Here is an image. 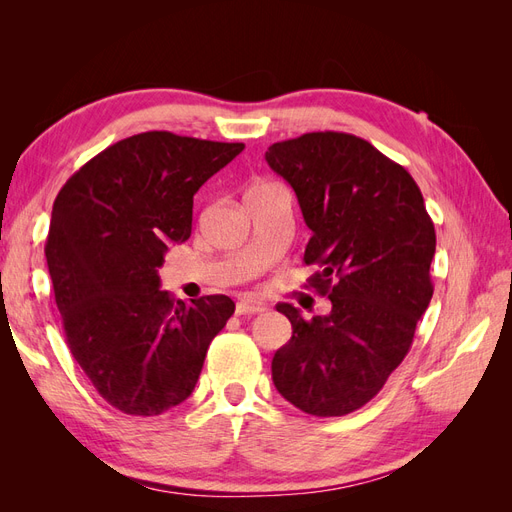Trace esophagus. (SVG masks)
<instances>
[{
	"label": "esophagus",
	"mask_w": 512,
	"mask_h": 512,
	"mask_svg": "<svg viewBox=\"0 0 512 512\" xmlns=\"http://www.w3.org/2000/svg\"><path fill=\"white\" fill-rule=\"evenodd\" d=\"M267 305L262 301H256V299H245V301H239L237 307H235V314L237 316H252V314H260L265 312Z\"/></svg>",
	"instance_id": "esophagus-1"
}]
</instances>
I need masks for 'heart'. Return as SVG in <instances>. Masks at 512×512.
<instances>
[{
	"label": "heart",
	"instance_id": "b5f03b06",
	"mask_svg": "<svg viewBox=\"0 0 512 512\" xmlns=\"http://www.w3.org/2000/svg\"><path fill=\"white\" fill-rule=\"evenodd\" d=\"M265 188H271V185L269 183H254L247 192H256V190H265Z\"/></svg>",
	"mask_w": 512,
	"mask_h": 512
}]
</instances>
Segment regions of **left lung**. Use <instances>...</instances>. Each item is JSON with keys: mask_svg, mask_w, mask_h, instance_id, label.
Segmentation results:
<instances>
[{"mask_svg": "<svg viewBox=\"0 0 512 512\" xmlns=\"http://www.w3.org/2000/svg\"><path fill=\"white\" fill-rule=\"evenodd\" d=\"M273 173L297 194L312 239L305 265L329 294L331 312L305 320L277 305L292 324L275 352V389L314 416H344L376 397L412 346L433 286L436 230L404 166L344 132H309L265 153Z\"/></svg>", "mask_w": 512, "mask_h": 512, "instance_id": "obj_1", "label": "left lung"}]
</instances>
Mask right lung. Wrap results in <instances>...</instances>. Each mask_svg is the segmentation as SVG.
Returning a JSON list of instances; mask_svg holds the SVG:
<instances>
[{
  "instance_id": "add662e5",
  "label": "right lung",
  "mask_w": 512,
  "mask_h": 512,
  "mask_svg": "<svg viewBox=\"0 0 512 512\" xmlns=\"http://www.w3.org/2000/svg\"><path fill=\"white\" fill-rule=\"evenodd\" d=\"M143 132L91 158L59 190L46 265L70 352L113 408L156 416L188 399L235 303L160 290L168 245L192 235L194 194L243 151Z\"/></svg>"
}]
</instances>
